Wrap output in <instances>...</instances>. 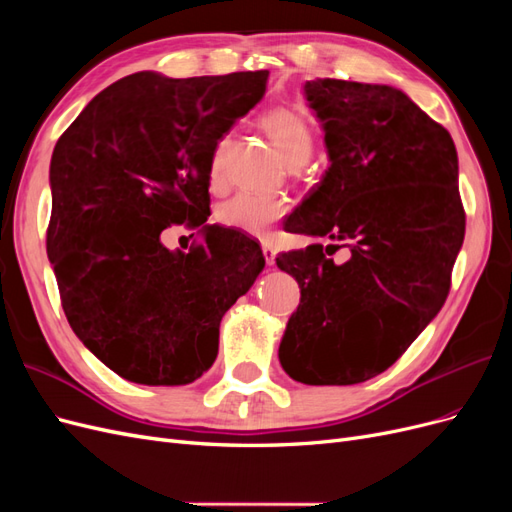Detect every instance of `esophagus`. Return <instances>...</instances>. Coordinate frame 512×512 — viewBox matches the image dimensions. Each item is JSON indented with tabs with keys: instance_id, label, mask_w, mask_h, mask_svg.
<instances>
[{
	"instance_id": "34e87169",
	"label": "esophagus",
	"mask_w": 512,
	"mask_h": 512,
	"mask_svg": "<svg viewBox=\"0 0 512 512\" xmlns=\"http://www.w3.org/2000/svg\"><path fill=\"white\" fill-rule=\"evenodd\" d=\"M262 254H265V262L269 267H273L275 265V247L271 245V243H262Z\"/></svg>"
}]
</instances>
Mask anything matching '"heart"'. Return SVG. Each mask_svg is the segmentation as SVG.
<instances>
[{"label":"heart","mask_w":512,"mask_h":512,"mask_svg":"<svg viewBox=\"0 0 512 512\" xmlns=\"http://www.w3.org/2000/svg\"><path fill=\"white\" fill-rule=\"evenodd\" d=\"M260 126L269 134L277 151L288 166L297 168L307 162L314 149V132L307 119L288 106H275L260 117ZM230 147V138L222 136L218 145L213 147L209 160V179L213 185H220L224 177L226 151ZM286 213L284 200L260 194H237L218 209V222L226 228L243 230L247 235L262 237L267 230Z\"/></svg>","instance_id":"heart-1"}]
</instances>
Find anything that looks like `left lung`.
I'll return each mask as SVG.
<instances>
[{
  "mask_svg": "<svg viewBox=\"0 0 512 512\" xmlns=\"http://www.w3.org/2000/svg\"><path fill=\"white\" fill-rule=\"evenodd\" d=\"M305 96L331 166L286 230L333 243L275 258L301 288L280 363L303 384H359L408 350L451 290L466 235L457 151L395 87L316 79ZM339 246L351 256L335 266Z\"/></svg>",
  "mask_w": 512,
  "mask_h": 512,
  "instance_id": "obj_1",
  "label": "left lung"
}]
</instances>
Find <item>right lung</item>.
Segmentation results:
<instances>
[{"mask_svg": "<svg viewBox=\"0 0 512 512\" xmlns=\"http://www.w3.org/2000/svg\"><path fill=\"white\" fill-rule=\"evenodd\" d=\"M267 70L126 76L91 100L51 158L46 252L76 337L136 384H190L213 365L220 322L265 267L239 230L207 226L213 147L267 89ZM203 227L170 253L164 227Z\"/></svg>", "mask_w": 512, "mask_h": 512, "instance_id": "add662e5", "label": "right lung"}]
</instances>
